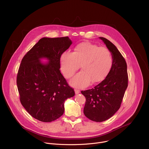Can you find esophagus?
I'll return each instance as SVG.
<instances>
[{"label":"esophagus","mask_w":149,"mask_h":149,"mask_svg":"<svg viewBox=\"0 0 149 149\" xmlns=\"http://www.w3.org/2000/svg\"><path fill=\"white\" fill-rule=\"evenodd\" d=\"M79 92H80V90H79L75 89V94H78V93H79Z\"/></svg>","instance_id":"1"}]
</instances>
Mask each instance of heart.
Returning <instances> with one entry per match:
<instances>
[{"label": "heart", "instance_id": "b5f03b06", "mask_svg": "<svg viewBox=\"0 0 149 149\" xmlns=\"http://www.w3.org/2000/svg\"><path fill=\"white\" fill-rule=\"evenodd\" d=\"M61 70L66 78H71L79 69L71 84L78 87L87 86L89 83L101 81L109 72L112 65L110 50L104 47L88 42L77 45L72 53L63 52L61 56Z\"/></svg>", "mask_w": 149, "mask_h": 149}]
</instances>
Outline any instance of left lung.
Instances as JSON below:
<instances>
[{
    "mask_svg": "<svg viewBox=\"0 0 149 149\" xmlns=\"http://www.w3.org/2000/svg\"><path fill=\"white\" fill-rule=\"evenodd\" d=\"M112 53L111 69L104 79L94 88L81 93L86 97L84 113L89 119L103 122L119 109L128 87L127 65L124 58L109 40L99 37Z\"/></svg>",
    "mask_w": 149,
    "mask_h": 149,
    "instance_id": "obj_1",
    "label": "left lung"
}]
</instances>
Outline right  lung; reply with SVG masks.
Returning <instances> with one entry per match:
<instances>
[{"instance_id":"1","label":"right lung","mask_w":149,"mask_h":149,"mask_svg":"<svg viewBox=\"0 0 149 149\" xmlns=\"http://www.w3.org/2000/svg\"><path fill=\"white\" fill-rule=\"evenodd\" d=\"M71 44L68 37H44L21 61L17 77L20 102L37 120L49 123L57 119L64 112L65 100L75 95L59 70L61 55ZM43 57L49 62L41 63Z\"/></svg>"}]
</instances>
